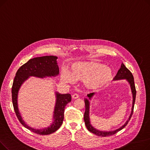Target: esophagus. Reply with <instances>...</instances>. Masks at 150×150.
<instances>
[{"mask_svg": "<svg viewBox=\"0 0 150 150\" xmlns=\"http://www.w3.org/2000/svg\"><path fill=\"white\" fill-rule=\"evenodd\" d=\"M72 97L73 99H76V98H78V97H79V96H78L77 93H74V94H73V95H72Z\"/></svg>", "mask_w": 150, "mask_h": 150, "instance_id": "obj_1", "label": "esophagus"}]
</instances>
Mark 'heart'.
Segmentation results:
<instances>
[{"instance_id":"b5f03b06","label":"heart","mask_w":150,"mask_h":150,"mask_svg":"<svg viewBox=\"0 0 150 150\" xmlns=\"http://www.w3.org/2000/svg\"><path fill=\"white\" fill-rule=\"evenodd\" d=\"M112 78L111 68L95 61L74 62L70 66V72L64 69L61 73L63 82L71 83L74 80L83 81L86 88L93 91L109 84Z\"/></svg>"}]
</instances>
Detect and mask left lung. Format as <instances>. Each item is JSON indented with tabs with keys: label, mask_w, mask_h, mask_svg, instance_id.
<instances>
[{
	"label": "left lung",
	"mask_w": 150,
	"mask_h": 150,
	"mask_svg": "<svg viewBox=\"0 0 150 150\" xmlns=\"http://www.w3.org/2000/svg\"><path fill=\"white\" fill-rule=\"evenodd\" d=\"M125 79L126 80H127V81L129 83L131 92L132 93V109H131V114L128 118V119L127 121L125 122V123L122 125L121 127L119 128H118L115 130L114 131H99L95 128H93L92 125L91 124V121H90V118H89V108H90V102L89 100H91L92 97L95 95V93H90L88 94V98H85L84 99V103H85V112L84 114V120L85 122L86 127L87 128L89 131H90L92 133H93L94 134H96L98 136L100 137H106V136H109L114 134L117 133V132H119V131L122 130L123 128H125V127L127 126L128 123L129 122V120L131 119V116L133 113V110H134V103H135V100H136V87H135V84H134V77L132 74V73L130 72V71L125 67V66L123 64V63H122L121 65L120 69L118 71V72L115 76L114 77V80H124Z\"/></svg>",
	"instance_id": "left-lung-1"
}]
</instances>
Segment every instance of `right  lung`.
Segmentation results:
<instances>
[{
  "mask_svg": "<svg viewBox=\"0 0 150 150\" xmlns=\"http://www.w3.org/2000/svg\"><path fill=\"white\" fill-rule=\"evenodd\" d=\"M57 58L58 57L55 56H45L30 59L18 70L13 83L11 89L12 101L16 115L23 127L39 135L50 134L60 128L64 120L65 107L71 101L70 94H61L56 92L57 100L53 112V122L49 127L39 129L30 127L23 120L18 109V92L22 84L30 76L43 78L46 76H57L59 73L57 64Z\"/></svg>",
  "mask_w": 150,
  "mask_h": 150,
  "instance_id": "right-lung-1",
  "label": "right lung"
}]
</instances>
